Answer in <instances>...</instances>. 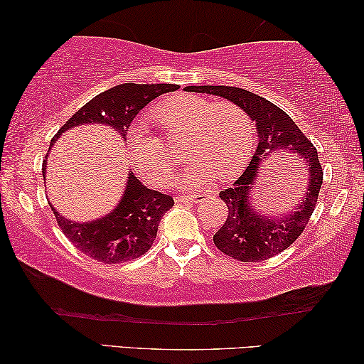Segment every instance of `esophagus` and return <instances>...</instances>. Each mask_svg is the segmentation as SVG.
Masks as SVG:
<instances>
[{
    "mask_svg": "<svg viewBox=\"0 0 364 364\" xmlns=\"http://www.w3.org/2000/svg\"><path fill=\"white\" fill-rule=\"evenodd\" d=\"M208 196H211L208 192H201V193H196V195H183V196H176V201L178 203H183V201H201L208 198Z\"/></svg>",
    "mask_w": 364,
    "mask_h": 364,
    "instance_id": "esophagus-1",
    "label": "esophagus"
}]
</instances>
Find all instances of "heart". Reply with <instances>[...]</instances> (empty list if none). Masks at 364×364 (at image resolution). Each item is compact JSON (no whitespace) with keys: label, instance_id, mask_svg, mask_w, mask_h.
Returning a JSON list of instances; mask_svg holds the SVG:
<instances>
[{"label":"heart","instance_id":"heart-1","mask_svg":"<svg viewBox=\"0 0 364 364\" xmlns=\"http://www.w3.org/2000/svg\"><path fill=\"white\" fill-rule=\"evenodd\" d=\"M151 117L163 129L166 141L171 143L182 135V154L192 161L182 178L192 187L214 176H235L247 164L255 129L252 117L235 101L218 100L210 103L203 97L178 93L154 105ZM132 156L136 171L153 183L168 181L172 156L159 136L135 129Z\"/></svg>","mask_w":364,"mask_h":364}]
</instances>
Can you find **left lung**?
<instances>
[{
  "mask_svg": "<svg viewBox=\"0 0 364 364\" xmlns=\"http://www.w3.org/2000/svg\"><path fill=\"white\" fill-rule=\"evenodd\" d=\"M188 92L210 93L235 101L256 121L258 146L245 172L229 188L219 192L225 206L228 219L214 234L213 240L224 255L242 263H258L287 250L299 238L318 205V195L323 186V166L318 150L309 141L287 112L263 97L248 90L224 85L186 87ZM287 149L291 156L306 164V198L291 215L284 218H267L256 213L249 205V190L254 185L260 161L271 152Z\"/></svg>",
  "mask_w": 364,
  "mask_h": 364,
  "instance_id": "left-lung-1",
  "label": "left lung"
}]
</instances>
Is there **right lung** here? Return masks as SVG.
I'll return each instance as SVG.
<instances>
[{
  "mask_svg": "<svg viewBox=\"0 0 364 364\" xmlns=\"http://www.w3.org/2000/svg\"><path fill=\"white\" fill-rule=\"evenodd\" d=\"M172 83L158 85H140V83H122L109 90L100 93L85 106L75 112L64 126L59 129L55 139L64 130H69L83 124H105L122 135L126 140L127 129L140 109L159 95L177 90ZM46 156L43 161V177L46 169ZM174 205L171 195H164L156 190H150L129 172V181L122 200L116 210L108 216L92 223H75L61 216L55 208L58 225L63 234L79 252L90 256L98 263L119 264L135 259L145 255L151 248L156 238L158 225L164 213Z\"/></svg>",
  "mask_w": 364,
  "mask_h": 364,
  "instance_id": "right-lung-1",
  "label": "right lung"
}]
</instances>
